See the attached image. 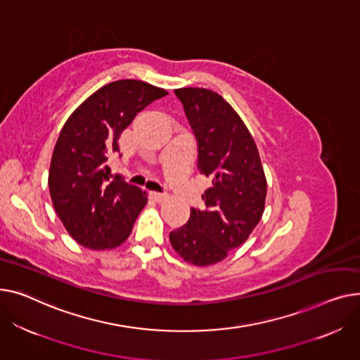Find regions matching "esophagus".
<instances>
[{"label":"esophagus","instance_id":"1","mask_svg":"<svg viewBox=\"0 0 360 360\" xmlns=\"http://www.w3.org/2000/svg\"><path fill=\"white\" fill-rule=\"evenodd\" d=\"M150 196H151V199H154L158 203H162V202H165L168 199L167 193H158V192H151Z\"/></svg>","mask_w":360,"mask_h":360}]
</instances>
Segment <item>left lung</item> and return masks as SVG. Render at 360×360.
<instances>
[{
	"mask_svg": "<svg viewBox=\"0 0 360 360\" xmlns=\"http://www.w3.org/2000/svg\"><path fill=\"white\" fill-rule=\"evenodd\" d=\"M174 93L198 141L199 172L212 184L202 195L206 209H190L170 243L184 262L202 267L245 243L264 212L267 183L256 142L228 101L199 87Z\"/></svg>",
	"mask_w": 360,
	"mask_h": 360,
	"instance_id": "obj_1",
	"label": "left lung"
}]
</instances>
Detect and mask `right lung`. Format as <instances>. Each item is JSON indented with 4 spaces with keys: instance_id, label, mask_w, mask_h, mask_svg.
<instances>
[{
    "instance_id": "right-lung-1",
    "label": "right lung",
    "mask_w": 360,
    "mask_h": 360,
    "mask_svg": "<svg viewBox=\"0 0 360 360\" xmlns=\"http://www.w3.org/2000/svg\"><path fill=\"white\" fill-rule=\"evenodd\" d=\"M167 94L143 81L119 79L84 100L63 124L48 184L55 212L78 244L105 250L129 237L146 192L113 176L108 161L135 116Z\"/></svg>"
}]
</instances>
